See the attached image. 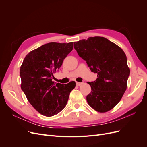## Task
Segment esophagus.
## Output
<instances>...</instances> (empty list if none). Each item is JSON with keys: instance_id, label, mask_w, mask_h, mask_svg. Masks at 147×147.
<instances>
[{"instance_id": "esophagus-1", "label": "esophagus", "mask_w": 147, "mask_h": 147, "mask_svg": "<svg viewBox=\"0 0 147 147\" xmlns=\"http://www.w3.org/2000/svg\"><path fill=\"white\" fill-rule=\"evenodd\" d=\"M82 84V83H80V82H76V85H77V86H80Z\"/></svg>"}]
</instances>
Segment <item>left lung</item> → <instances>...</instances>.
Instances as JSON below:
<instances>
[{"label": "left lung", "instance_id": "8db88e82", "mask_svg": "<svg viewBox=\"0 0 147 147\" xmlns=\"http://www.w3.org/2000/svg\"><path fill=\"white\" fill-rule=\"evenodd\" d=\"M79 56L86 61L91 72L97 74L96 81L88 82L91 92L88 104L99 112L112 109L127 88L130 70L122 49L102 37H89L74 43Z\"/></svg>", "mask_w": 147, "mask_h": 147}]
</instances>
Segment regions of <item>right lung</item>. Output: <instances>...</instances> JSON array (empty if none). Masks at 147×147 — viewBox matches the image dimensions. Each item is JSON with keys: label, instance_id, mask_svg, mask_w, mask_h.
Listing matches in <instances>:
<instances>
[{"label": "right lung", "instance_id": "obj_1", "mask_svg": "<svg viewBox=\"0 0 147 147\" xmlns=\"http://www.w3.org/2000/svg\"><path fill=\"white\" fill-rule=\"evenodd\" d=\"M74 42L44 44L29 52L20 67L21 90L29 103L43 115L51 117L59 113L67 104L75 82L61 84L52 81Z\"/></svg>", "mask_w": 147, "mask_h": 147}]
</instances>
